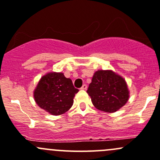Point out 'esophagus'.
Here are the masks:
<instances>
[{"label": "esophagus", "instance_id": "esophagus-1", "mask_svg": "<svg viewBox=\"0 0 160 160\" xmlns=\"http://www.w3.org/2000/svg\"><path fill=\"white\" fill-rule=\"evenodd\" d=\"M81 89H82V90H86V89H87V85H85V84H84V85L82 86V88H81Z\"/></svg>", "mask_w": 160, "mask_h": 160}]
</instances>
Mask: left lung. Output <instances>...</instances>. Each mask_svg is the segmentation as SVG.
<instances>
[{"label":"left lung","mask_w":160,"mask_h":160,"mask_svg":"<svg viewBox=\"0 0 160 160\" xmlns=\"http://www.w3.org/2000/svg\"><path fill=\"white\" fill-rule=\"evenodd\" d=\"M87 92L94 107L107 113L118 111L130 97L125 79L112 70L96 71Z\"/></svg>","instance_id":"1"}]
</instances>
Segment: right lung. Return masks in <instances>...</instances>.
<instances>
[{
    "label": "right lung",
    "mask_w": 160,
    "mask_h": 160,
    "mask_svg": "<svg viewBox=\"0 0 160 160\" xmlns=\"http://www.w3.org/2000/svg\"><path fill=\"white\" fill-rule=\"evenodd\" d=\"M78 92L62 72H48L41 77L33 91L36 104L50 114L58 116L70 110Z\"/></svg>",
    "instance_id": "right-lung-1"
}]
</instances>
